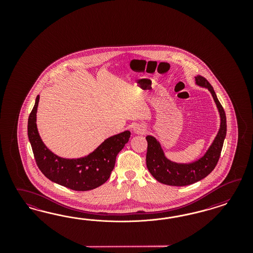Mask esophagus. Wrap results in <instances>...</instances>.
Returning <instances> with one entry per match:
<instances>
[{"mask_svg": "<svg viewBox=\"0 0 253 253\" xmlns=\"http://www.w3.org/2000/svg\"><path fill=\"white\" fill-rule=\"evenodd\" d=\"M132 130L135 134H144V133H146V127L141 124H137L133 127Z\"/></svg>", "mask_w": 253, "mask_h": 253, "instance_id": "obj_1", "label": "esophagus"}]
</instances>
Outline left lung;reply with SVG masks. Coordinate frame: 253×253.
I'll return each mask as SVG.
<instances>
[{
  "mask_svg": "<svg viewBox=\"0 0 253 253\" xmlns=\"http://www.w3.org/2000/svg\"><path fill=\"white\" fill-rule=\"evenodd\" d=\"M196 84L207 88L211 93L216 107L220 114V128L213 142L198 161L191 163H176L166 158L161 143L156 138L147 135L146 167L152 176L161 184L184 186L197 183L208 176L217 165L219 161L224 138L226 136V116L221 103L217 98L212 86L204 77H195Z\"/></svg>",
  "mask_w": 253,
  "mask_h": 253,
  "instance_id": "8db88e82",
  "label": "left lung"
}]
</instances>
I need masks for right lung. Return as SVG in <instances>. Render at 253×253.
<instances>
[{
	"label": "right lung",
	"instance_id": "add662e5",
	"mask_svg": "<svg viewBox=\"0 0 253 253\" xmlns=\"http://www.w3.org/2000/svg\"><path fill=\"white\" fill-rule=\"evenodd\" d=\"M40 95L28 121V135L41 171L49 180L75 191H88L106 183L115 167L116 157L128 143L130 130L106 139L92 153L80 159L56 156L43 144L39 134L36 114Z\"/></svg>",
	"mask_w": 253,
	"mask_h": 253
}]
</instances>
